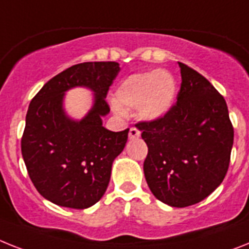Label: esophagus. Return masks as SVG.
Returning a JSON list of instances; mask_svg holds the SVG:
<instances>
[{
	"label": "esophagus",
	"mask_w": 249,
	"mask_h": 249,
	"mask_svg": "<svg viewBox=\"0 0 249 249\" xmlns=\"http://www.w3.org/2000/svg\"><path fill=\"white\" fill-rule=\"evenodd\" d=\"M140 136H141V132H140V131L136 128V127H131V128H129V132H128L129 140L139 139Z\"/></svg>",
	"instance_id": "1"
}]
</instances>
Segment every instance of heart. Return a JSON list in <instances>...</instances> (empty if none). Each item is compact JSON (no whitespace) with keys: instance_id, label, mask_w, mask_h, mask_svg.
Returning a JSON list of instances; mask_svg holds the SVG:
<instances>
[{"instance_id":"b5f03b06","label":"heart","mask_w":249,"mask_h":249,"mask_svg":"<svg viewBox=\"0 0 249 249\" xmlns=\"http://www.w3.org/2000/svg\"><path fill=\"white\" fill-rule=\"evenodd\" d=\"M176 92V79L165 70L133 73L121 81L116 89L113 110L123 116V109L137 108L143 121L160 120L173 107Z\"/></svg>"}]
</instances>
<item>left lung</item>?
Here are the masks:
<instances>
[{"mask_svg": "<svg viewBox=\"0 0 249 249\" xmlns=\"http://www.w3.org/2000/svg\"><path fill=\"white\" fill-rule=\"evenodd\" d=\"M179 69L176 104L163 118L136 124L149 149L147 186L172 207L195 205L220 186L234 140L225 99L197 71L183 63Z\"/></svg>", "mask_w": 249, "mask_h": 249, "instance_id": "left-lung-1", "label": "left lung"}]
</instances>
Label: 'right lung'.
<instances>
[{"label":"right lung","mask_w":249,"mask_h":249,"mask_svg":"<svg viewBox=\"0 0 249 249\" xmlns=\"http://www.w3.org/2000/svg\"><path fill=\"white\" fill-rule=\"evenodd\" d=\"M120 72L117 62H84L51 79L30 102L21 154L36 191L62 207L84 210L106 194L113 161L126 146L128 128L103 126L109 113L107 92ZM73 87L93 92V106L81 120L64 109V94Z\"/></svg>","instance_id":"obj_1"}]
</instances>
